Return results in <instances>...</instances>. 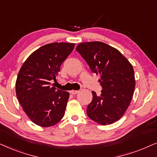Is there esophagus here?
I'll use <instances>...</instances> for the list:
<instances>
[{"label": "esophagus", "mask_w": 157, "mask_h": 157, "mask_svg": "<svg viewBox=\"0 0 157 157\" xmlns=\"http://www.w3.org/2000/svg\"><path fill=\"white\" fill-rule=\"evenodd\" d=\"M79 90H72L70 91V93L72 94V95H75V94H77L79 93Z\"/></svg>", "instance_id": "esophagus-1"}]
</instances>
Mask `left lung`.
<instances>
[{"label":"left lung","mask_w":157,"mask_h":157,"mask_svg":"<svg viewBox=\"0 0 157 157\" xmlns=\"http://www.w3.org/2000/svg\"><path fill=\"white\" fill-rule=\"evenodd\" d=\"M80 54L96 75L103 90L99 96L93 91L87 114L100 125L113 124L124 116L130 105L136 81L132 64L116 48L101 41L77 45Z\"/></svg>","instance_id":"8db88e82"}]
</instances>
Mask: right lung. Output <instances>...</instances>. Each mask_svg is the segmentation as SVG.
<instances>
[{
	"instance_id": "obj_1",
	"label": "right lung",
	"mask_w": 157,
	"mask_h": 157,
	"mask_svg": "<svg viewBox=\"0 0 157 157\" xmlns=\"http://www.w3.org/2000/svg\"><path fill=\"white\" fill-rule=\"evenodd\" d=\"M75 44L54 42L34 51L24 62L16 81V93L30 120L41 127H49L63 118L70 97L68 92L51 86L60 66Z\"/></svg>"
}]
</instances>
